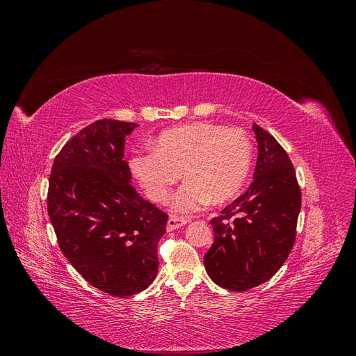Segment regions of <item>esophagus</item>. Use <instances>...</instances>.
Listing matches in <instances>:
<instances>
[{
  "label": "esophagus",
  "instance_id": "obj_1",
  "mask_svg": "<svg viewBox=\"0 0 356 356\" xmlns=\"http://www.w3.org/2000/svg\"><path fill=\"white\" fill-rule=\"evenodd\" d=\"M188 221L184 220V218H178V217H170L168 220V224H166V230L168 232H174L179 227H182V225H186Z\"/></svg>",
  "mask_w": 356,
  "mask_h": 356
}]
</instances>
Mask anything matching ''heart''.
<instances>
[{"instance_id":"heart-1","label":"heart","mask_w":356,"mask_h":356,"mask_svg":"<svg viewBox=\"0 0 356 356\" xmlns=\"http://www.w3.org/2000/svg\"><path fill=\"white\" fill-rule=\"evenodd\" d=\"M252 143L242 129L191 123L161 132L154 148L131 159V169L145 195L156 203L169 199L181 172L187 179L172 200V212L190 215L212 203L233 199L250 175Z\"/></svg>"}]
</instances>
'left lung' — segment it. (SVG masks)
I'll list each match as a JSON object with an SVG mask.
<instances>
[{
    "label": "left lung",
    "mask_w": 356,
    "mask_h": 356,
    "mask_svg": "<svg viewBox=\"0 0 356 356\" xmlns=\"http://www.w3.org/2000/svg\"><path fill=\"white\" fill-rule=\"evenodd\" d=\"M258 144L250 188L211 220L213 243L204 254L208 276L218 286L246 291L268 281L296 239L301 195L294 166L276 139L252 124Z\"/></svg>",
    "instance_id": "left-lung-1"
}]
</instances>
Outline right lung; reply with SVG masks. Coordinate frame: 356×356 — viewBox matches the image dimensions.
<instances>
[{
    "label": "right lung",
    "instance_id": "add662e5",
    "mask_svg": "<svg viewBox=\"0 0 356 356\" xmlns=\"http://www.w3.org/2000/svg\"><path fill=\"white\" fill-rule=\"evenodd\" d=\"M139 124L104 118L63 145L51 166L47 209L67 257L86 281L115 297L152 285L168 215L132 187L126 136Z\"/></svg>",
    "mask_w": 356,
    "mask_h": 356
}]
</instances>
